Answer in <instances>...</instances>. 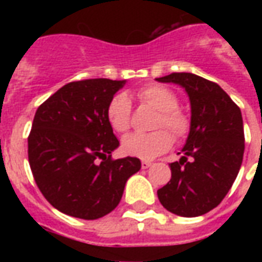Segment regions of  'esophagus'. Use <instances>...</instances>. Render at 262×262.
Masks as SVG:
<instances>
[{
	"instance_id": "1",
	"label": "esophagus",
	"mask_w": 262,
	"mask_h": 262,
	"mask_svg": "<svg viewBox=\"0 0 262 262\" xmlns=\"http://www.w3.org/2000/svg\"><path fill=\"white\" fill-rule=\"evenodd\" d=\"M151 164H153V163H151V161H147V160H143L142 161L143 168H148V167H151Z\"/></svg>"
}]
</instances>
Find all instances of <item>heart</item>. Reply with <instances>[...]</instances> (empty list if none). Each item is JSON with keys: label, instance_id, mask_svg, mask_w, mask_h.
Wrapping results in <instances>:
<instances>
[{"label": "heart", "instance_id": "heart-1", "mask_svg": "<svg viewBox=\"0 0 262 262\" xmlns=\"http://www.w3.org/2000/svg\"><path fill=\"white\" fill-rule=\"evenodd\" d=\"M140 101L159 111L154 122V129L159 130L140 135L135 133L126 136L122 142L123 153L139 159H154L164 153L172 144V137L160 127H167L176 139L187 136L189 130V119L178 106V98L174 92L159 84H148L139 91ZM132 105L125 94H118L112 98L106 109V118L111 127L116 133H126L130 127Z\"/></svg>", "mask_w": 262, "mask_h": 262}]
</instances>
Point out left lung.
<instances>
[{
	"label": "left lung",
	"mask_w": 262,
	"mask_h": 262,
	"mask_svg": "<svg viewBox=\"0 0 262 262\" xmlns=\"http://www.w3.org/2000/svg\"><path fill=\"white\" fill-rule=\"evenodd\" d=\"M156 80L181 85L191 103L189 135L180 161L170 164L171 180L157 191L160 202L182 217L208 213L227 195L242 167V111L216 82L192 73Z\"/></svg>",
	"instance_id": "left-lung-1"
}]
</instances>
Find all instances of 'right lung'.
I'll use <instances>...</instances> for the list:
<instances>
[{
	"label": "right lung",
	"instance_id": "right-lung-1",
	"mask_svg": "<svg viewBox=\"0 0 262 262\" xmlns=\"http://www.w3.org/2000/svg\"><path fill=\"white\" fill-rule=\"evenodd\" d=\"M126 81L69 82L37 108L28 157L49 203L78 219L95 220L119 205L126 181L142 168L136 157L112 160L119 147L106 109Z\"/></svg>",
	"mask_w": 262,
	"mask_h": 262
}]
</instances>
